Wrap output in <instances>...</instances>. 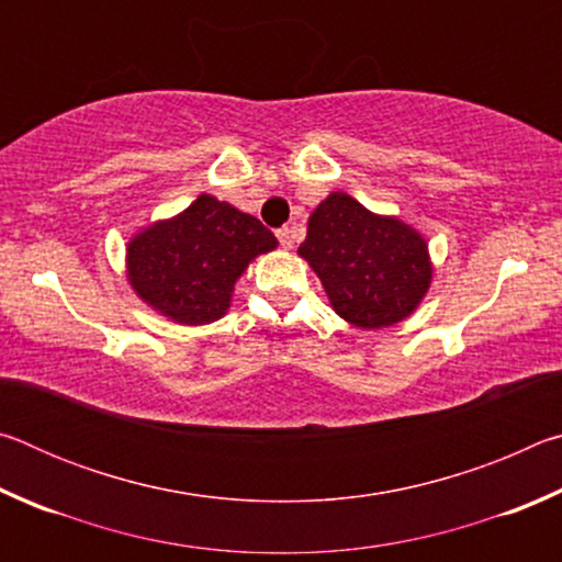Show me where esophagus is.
Segmentation results:
<instances>
[{
  "mask_svg": "<svg viewBox=\"0 0 562 562\" xmlns=\"http://www.w3.org/2000/svg\"><path fill=\"white\" fill-rule=\"evenodd\" d=\"M278 240H280V245L284 247V250H290V247L294 245V235H292L290 227H280V231H278Z\"/></svg>",
  "mask_w": 562,
  "mask_h": 562,
  "instance_id": "1",
  "label": "esophagus"
}]
</instances>
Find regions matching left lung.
I'll use <instances>...</instances> for the list:
<instances>
[{
    "mask_svg": "<svg viewBox=\"0 0 562 562\" xmlns=\"http://www.w3.org/2000/svg\"><path fill=\"white\" fill-rule=\"evenodd\" d=\"M300 258L310 262L341 319L361 329L406 319L431 284L429 245L392 215L329 193L310 215Z\"/></svg>",
    "mask_w": 562,
    "mask_h": 562,
    "instance_id": "1",
    "label": "left lung"
}]
</instances>
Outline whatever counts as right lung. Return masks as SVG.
<instances>
[{
  "mask_svg": "<svg viewBox=\"0 0 562 562\" xmlns=\"http://www.w3.org/2000/svg\"><path fill=\"white\" fill-rule=\"evenodd\" d=\"M278 247L258 217L213 195L148 225L126 247L133 292L178 325H207L231 307L235 282L258 255Z\"/></svg>",
  "mask_w": 562,
  "mask_h": 562,
  "instance_id": "add662e5",
  "label": "right lung"
}]
</instances>
